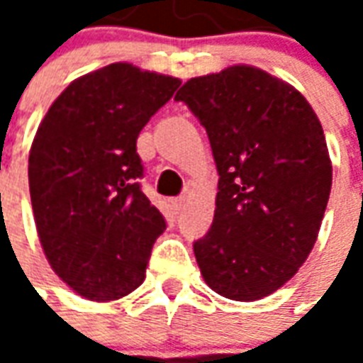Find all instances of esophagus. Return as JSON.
Masks as SVG:
<instances>
[{
  "mask_svg": "<svg viewBox=\"0 0 363 363\" xmlns=\"http://www.w3.org/2000/svg\"><path fill=\"white\" fill-rule=\"evenodd\" d=\"M171 206H173L174 213H181L182 210H184V198H174L173 202H171Z\"/></svg>",
  "mask_w": 363,
  "mask_h": 363,
  "instance_id": "esophagus-1",
  "label": "esophagus"
}]
</instances>
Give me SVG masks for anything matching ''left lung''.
Segmentation results:
<instances>
[{"mask_svg": "<svg viewBox=\"0 0 363 363\" xmlns=\"http://www.w3.org/2000/svg\"><path fill=\"white\" fill-rule=\"evenodd\" d=\"M206 128L218 167L210 231L194 241L206 284L235 301L280 289L303 264L327 210L333 165L317 114L252 66L192 77L174 96Z\"/></svg>", "mask_w": 363, "mask_h": 363, "instance_id": "obj_1", "label": "left lung"}]
</instances>
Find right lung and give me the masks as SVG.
<instances>
[{"instance_id":"add662e5","label":"right lung","mask_w":363,"mask_h":363,"mask_svg":"<svg viewBox=\"0 0 363 363\" xmlns=\"http://www.w3.org/2000/svg\"><path fill=\"white\" fill-rule=\"evenodd\" d=\"M181 79L118 62L69 83L36 130L28 189L54 272L91 301H114L145 278L165 220L140 189L135 140Z\"/></svg>"}]
</instances>
